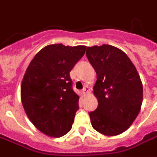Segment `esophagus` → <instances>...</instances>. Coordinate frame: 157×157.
Segmentation results:
<instances>
[{
  "mask_svg": "<svg viewBox=\"0 0 157 157\" xmlns=\"http://www.w3.org/2000/svg\"><path fill=\"white\" fill-rule=\"evenodd\" d=\"M89 92H90V88H89L87 86H85L84 88L82 89V93H83L84 95H86Z\"/></svg>",
  "mask_w": 157,
  "mask_h": 157,
  "instance_id": "1",
  "label": "esophagus"
}]
</instances>
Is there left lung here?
Segmentation results:
<instances>
[{
  "label": "left lung",
  "instance_id": "obj_1",
  "mask_svg": "<svg viewBox=\"0 0 157 157\" xmlns=\"http://www.w3.org/2000/svg\"><path fill=\"white\" fill-rule=\"evenodd\" d=\"M97 73L93 93L98 106L89 113L92 128L106 136L127 130L141 109L143 86L137 70L121 49L109 44L86 47Z\"/></svg>",
  "mask_w": 157,
  "mask_h": 157
}]
</instances>
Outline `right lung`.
Listing matches in <instances>:
<instances>
[{"label":"right lung","mask_w":157,"mask_h":157,"mask_svg":"<svg viewBox=\"0 0 157 157\" xmlns=\"http://www.w3.org/2000/svg\"><path fill=\"white\" fill-rule=\"evenodd\" d=\"M86 48L49 44L37 53L26 70L22 106L33 124L48 136L61 137L71 129L80 98L72 89L70 72Z\"/></svg>","instance_id":"right-lung-1"}]
</instances>
